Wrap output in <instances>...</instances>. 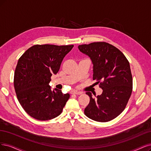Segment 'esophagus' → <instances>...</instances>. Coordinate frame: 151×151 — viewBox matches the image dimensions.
Instances as JSON below:
<instances>
[{
	"label": "esophagus",
	"mask_w": 151,
	"mask_h": 151,
	"mask_svg": "<svg viewBox=\"0 0 151 151\" xmlns=\"http://www.w3.org/2000/svg\"><path fill=\"white\" fill-rule=\"evenodd\" d=\"M71 94H81L83 93V92L81 91H76V90H71L70 91Z\"/></svg>",
	"instance_id": "34e87169"
}]
</instances>
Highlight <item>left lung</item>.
Instances as JSON below:
<instances>
[{
	"instance_id": "8db88e82",
	"label": "left lung",
	"mask_w": 151,
	"mask_h": 151,
	"mask_svg": "<svg viewBox=\"0 0 151 151\" xmlns=\"http://www.w3.org/2000/svg\"><path fill=\"white\" fill-rule=\"evenodd\" d=\"M90 57L93 64V80L99 83L101 95L92 97L85 109V114L94 121L108 122L116 118L125 109L132 91V77L129 63L120 50L104 42L78 46Z\"/></svg>"
}]
</instances>
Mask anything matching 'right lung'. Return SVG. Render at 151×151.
Wrapping results in <instances>:
<instances>
[{"mask_svg": "<svg viewBox=\"0 0 151 151\" xmlns=\"http://www.w3.org/2000/svg\"><path fill=\"white\" fill-rule=\"evenodd\" d=\"M73 46L35 45L19 59L14 73L15 91L22 107L32 118L47 121L62 112L70 94L56 88L52 91L49 83Z\"/></svg>", "mask_w": 151, "mask_h": 151, "instance_id": "1", "label": "right lung"}]
</instances>
